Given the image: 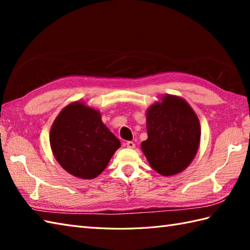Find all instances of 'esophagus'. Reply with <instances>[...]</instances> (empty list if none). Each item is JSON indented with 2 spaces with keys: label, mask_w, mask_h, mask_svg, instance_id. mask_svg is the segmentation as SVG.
<instances>
[{
  "label": "esophagus",
  "mask_w": 250,
  "mask_h": 250,
  "mask_svg": "<svg viewBox=\"0 0 250 250\" xmlns=\"http://www.w3.org/2000/svg\"><path fill=\"white\" fill-rule=\"evenodd\" d=\"M125 145H126V147L128 148H134L135 147V144L133 142H131V141H129V142H126L125 143Z\"/></svg>",
  "instance_id": "obj_1"
}]
</instances>
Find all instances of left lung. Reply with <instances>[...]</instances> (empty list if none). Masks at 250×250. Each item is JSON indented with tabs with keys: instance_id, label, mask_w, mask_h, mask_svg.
I'll return each instance as SVG.
<instances>
[{
	"instance_id": "1",
	"label": "left lung",
	"mask_w": 250,
	"mask_h": 250,
	"mask_svg": "<svg viewBox=\"0 0 250 250\" xmlns=\"http://www.w3.org/2000/svg\"><path fill=\"white\" fill-rule=\"evenodd\" d=\"M148 139L142 150L150 167L162 176L183 172L199 149L201 125L198 116L182 98L166 94L146 114Z\"/></svg>"
}]
</instances>
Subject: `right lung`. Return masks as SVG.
Masks as SVG:
<instances>
[{
	"mask_svg": "<svg viewBox=\"0 0 250 250\" xmlns=\"http://www.w3.org/2000/svg\"><path fill=\"white\" fill-rule=\"evenodd\" d=\"M49 141L60 166L83 179L99 176L120 147L100 111L83 102L68 104L60 111L51 125Z\"/></svg>",
	"mask_w": 250,
	"mask_h": 250,
	"instance_id": "add662e5",
	"label": "right lung"
}]
</instances>
